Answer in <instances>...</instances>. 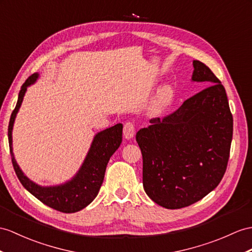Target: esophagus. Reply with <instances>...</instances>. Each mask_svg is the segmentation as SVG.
Returning <instances> with one entry per match:
<instances>
[{"mask_svg":"<svg viewBox=\"0 0 252 252\" xmlns=\"http://www.w3.org/2000/svg\"><path fill=\"white\" fill-rule=\"evenodd\" d=\"M123 132H124V137L129 140L134 136V123L133 122H127L124 125V129H123Z\"/></svg>","mask_w":252,"mask_h":252,"instance_id":"34e87169","label":"esophagus"}]
</instances>
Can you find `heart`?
Here are the masks:
<instances>
[{
  "label": "heart",
  "instance_id": "obj_1",
  "mask_svg": "<svg viewBox=\"0 0 252 252\" xmlns=\"http://www.w3.org/2000/svg\"><path fill=\"white\" fill-rule=\"evenodd\" d=\"M172 90L169 87H164L158 92V95L154 103L152 106V112L153 113H159L169 105V102L172 99Z\"/></svg>",
  "mask_w": 252,
  "mask_h": 252
}]
</instances>
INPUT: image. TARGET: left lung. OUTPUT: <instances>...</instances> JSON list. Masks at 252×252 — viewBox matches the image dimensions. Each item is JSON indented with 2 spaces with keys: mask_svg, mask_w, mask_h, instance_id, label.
Segmentation results:
<instances>
[{
  "mask_svg": "<svg viewBox=\"0 0 252 252\" xmlns=\"http://www.w3.org/2000/svg\"><path fill=\"white\" fill-rule=\"evenodd\" d=\"M192 64V81L206 88L136 134L145 192L169 210L191 205L216 188L230 157L233 116L225 90L205 64Z\"/></svg>",
  "mask_w": 252,
  "mask_h": 252,
  "instance_id": "1",
  "label": "left lung"
}]
</instances>
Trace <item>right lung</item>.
<instances>
[{
  "label": "right lung",
  "instance_id": "right-lung-1",
  "mask_svg": "<svg viewBox=\"0 0 252 252\" xmlns=\"http://www.w3.org/2000/svg\"><path fill=\"white\" fill-rule=\"evenodd\" d=\"M37 78L38 73H33L22 84L16 108L10 115L8 125V142L11 162H13L15 172L22 186L29 192L32 193L35 198H37L47 206L62 213H76L87 207L98 194L103 182V177H105L106 168L110 157L114 154V152L119 149L122 143L123 125L116 124L96 134L84 162L71 181L63 184V185L51 187H42L37 185V184L29 180L23 174L19 165L17 164L13 153V138H11L14 122L18 111H19L27 88L29 85L33 84Z\"/></svg>",
  "mask_w": 252,
  "mask_h": 252
}]
</instances>
